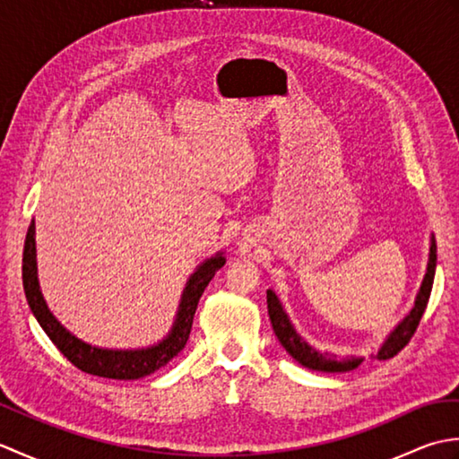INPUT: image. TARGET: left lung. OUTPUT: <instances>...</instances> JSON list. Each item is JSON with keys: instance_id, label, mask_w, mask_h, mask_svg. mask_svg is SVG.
<instances>
[{"instance_id": "8db88e82", "label": "left lung", "mask_w": 459, "mask_h": 459, "mask_svg": "<svg viewBox=\"0 0 459 459\" xmlns=\"http://www.w3.org/2000/svg\"><path fill=\"white\" fill-rule=\"evenodd\" d=\"M434 272H436V240L432 237L430 262H428L426 276L422 281V288L416 296L414 307L411 309V314L403 319V324L393 331L391 337L386 339V343L380 347L375 359L386 360V359L398 355L408 345V341L412 339L414 331L418 329V324H420V319L424 316L428 299H430V291H432V284H434ZM266 301H268V316H270L272 327H274V333H276L278 341L284 345L288 353L298 360V363H301L307 368L325 370V373H343V370H351V368L360 365V360L363 359H357V357L337 359L329 353H319V351H316L314 347H309L306 341L296 333L294 327H291L288 316L284 314V309H281L280 301L272 290L266 291Z\"/></svg>"}]
</instances>
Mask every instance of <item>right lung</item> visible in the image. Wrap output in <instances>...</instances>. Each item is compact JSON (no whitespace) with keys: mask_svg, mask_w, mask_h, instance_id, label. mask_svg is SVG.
I'll return each instance as SVG.
<instances>
[{"mask_svg":"<svg viewBox=\"0 0 459 459\" xmlns=\"http://www.w3.org/2000/svg\"><path fill=\"white\" fill-rule=\"evenodd\" d=\"M222 264H224L222 255H217L195 270V274L189 278L187 288H185L178 321H175L169 337L163 339L160 345L150 347V349H140V351H108V349L91 347L82 343L81 339H76L74 335L68 333V331L53 317L51 311L47 309V304L37 281L35 222H31V227H29L27 237H25L23 288H25L29 307H31L33 316L45 329V333L76 368H81L82 373L104 377V378L135 380L153 373V370L161 368L163 365H168L175 355L181 353L185 343H187L189 339L191 327H193V316L195 311H197V304L203 296V291L209 286L214 272L222 268Z\"/></svg>","mask_w":459,"mask_h":459,"instance_id":"1","label":"right lung"}]
</instances>
